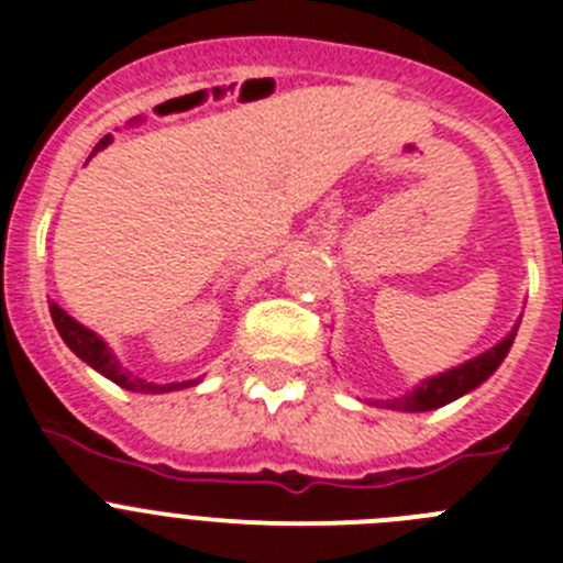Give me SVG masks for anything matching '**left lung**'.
I'll return each mask as SVG.
<instances>
[{
  "label": "left lung",
  "mask_w": 563,
  "mask_h": 563,
  "mask_svg": "<svg viewBox=\"0 0 563 563\" xmlns=\"http://www.w3.org/2000/svg\"><path fill=\"white\" fill-rule=\"evenodd\" d=\"M519 324L510 330V335L501 338L496 343L494 350L482 352V355L471 357V361L460 363L454 369L442 372V375L429 377V380H422L420 386L409 391V395L395 397V400H386L383 406L386 409H397V411H431V409H440L445 402L456 400V397L467 395V391H474L479 383H485L487 377L494 375L499 369V363L505 361V355L510 352L514 346V338Z\"/></svg>",
  "instance_id": "left-lung-1"
}]
</instances>
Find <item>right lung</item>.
<instances>
[{
  "instance_id": "add662e5",
  "label": "right lung",
  "mask_w": 563,
  "mask_h": 563,
  "mask_svg": "<svg viewBox=\"0 0 563 563\" xmlns=\"http://www.w3.org/2000/svg\"><path fill=\"white\" fill-rule=\"evenodd\" d=\"M49 316H53V324H56L58 335L64 338L69 350L76 352L84 363H89L92 369L101 372L103 377H109L112 383H118L121 389L129 391H141V395H166V391H177V389H188V386H197V380H183V383H148L143 377L132 375L129 369H123L121 361L112 355L103 338H98L96 332L87 330L84 324H78L76 318L67 316L56 301H49Z\"/></svg>"
}]
</instances>
